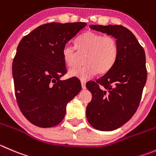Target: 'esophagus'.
Masks as SVG:
<instances>
[{
	"label": "esophagus",
	"instance_id": "obj_1",
	"mask_svg": "<svg viewBox=\"0 0 156 156\" xmlns=\"http://www.w3.org/2000/svg\"><path fill=\"white\" fill-rule=\"evenodd\" d=\"M81 87H82L83 90L86 89V81H81Z\"/></svg>",
	"mask_w": 156,
	"mask_h": 156
}]
</instances>
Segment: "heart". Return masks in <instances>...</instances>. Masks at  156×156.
Here are the masks:
<instances>
[{
	"label": "heart",
	"instance_id": "1",
	"mask_svg": "<svg viewBox=\"0 0 156 156\" xmlns=\"http://www.w3.org/2000/svg\"><path fill=\"white\" fill-rule=\"evenodd\" d=\"M77 47L81 52H87L84 58V66H75L69 69L71 77L87 80L98 74L108 72L116 61L118 52L114 38L101 33L87 31L77 40ZM76 48L68 43L62 49V56L68 66H72L76 59Z\"/></svg>",
	"mask_w": 156,
	"mask_h": 156
}]
</instances>
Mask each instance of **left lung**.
Here are the masks:
<instances>
[{"instance_id":"obj_1","label":"left lung","mask_w":156,"mask_h":156,"mask_svg":"<svg viewBox=\"0 0 156 156\" xmlns=\"http://www.w3.org/2000/svg\"><path fill=\"white\" fill-rule=\"evenodd\" d=\"M111 35L118 52L111 69L86 87L92 94L87 106L88 123L95 129L112 131L129 121L136 111L146 82V55L133 33L121 25H90Z\"/></svg>"}]
</instances>
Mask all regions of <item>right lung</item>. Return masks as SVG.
<instances>
[{"mask_svg": "<svg viewBox=\"0 0 156 156\" xmlns=\"http://www.w3.org/2000/svg\"><path fill=\"white\" fill-rule=\"evenodd\" d=\"M86 25L81 22L43 24L18 45L12 66L16 99L23 116L39 127L61 123L67 104L81 91L77 79L60 78L67 72L63 47Z\"/></svg>", "mask_w": 156, "mask_h": 156, "instance_id": "1", "label": "right lung"}]
</instances>
